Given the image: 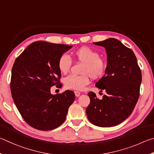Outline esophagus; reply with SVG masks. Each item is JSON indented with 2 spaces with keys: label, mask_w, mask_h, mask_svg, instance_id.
Masks as SVG:
<instances>
[{
  "label": "esophagus",
  "mask_w": 154,
  "mask_h": 154,
  "mask_svg": "<svg viewBox=\"0 0 154 154\" xmlns=\"http://www.w3.org/2000/svg\"><path fill=\"white\" fill-rule=\"evenodd\" d=\"M75 95H77V94H79V91H75Z\"/></svg>",
  "instance_id": "34e87169"
}]
</instances>
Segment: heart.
Here are the masks:
<instances>
[{
	"mask_svg": "<svg viewBox=\"0 0 154 154\" xmlns=\"http://www.w3.org/2000/svg\"><path fill=\"white\" fill-rule=\"evenodd\" d=\"M101 69V64L99 63L96 66V72L99 73ZM86 85V82L82 81L79 79H75V78H72V79L67 80V85L71 88H77V89H80Z\"/></svg>",
	"mask_w": 154,
	"mask_h": 154,
	"instance_id": "obj_1",
	"label": "heart"
}]
</instances>
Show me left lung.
<instances>
[{
  "label": "left lung",
  "mask_w": 154,
  "mask_h": 154,
  "mask_svg": "<svg viewBox=\"0 0 154 154\" xmlns=\"http://www.w3.org/2000/svg\"><path fill=\"white\" fill-rule=\"evenodd\" d=\"M69 48L66 45L34 42L13 66L10 87L13 101L26 122L37 130L51 131L61 125L75 99L72 91L52 95L50 90L61 85L59 61Z\"/></svg>",
  "instance_id": "8db88e82"
}]
</instances>
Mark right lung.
I'll list each match as a JSON object with an SVG mask.
<instances>
[{
  "mask_svg": "<svg viewBox=\"0 0 154 154\" xmlns=\"http://www.w3.org/2000/svg\"><path fill=\"white\" fill-rule=\"evenodd\" d=\"M93 44L106 51L105 74L95 85L104 91L100 99L93 92L88 94L91 101L86 113L94 125L111 127L122 123L133 112L139 97L141 72L133 51L119 40L109 38Z\"/></svg>",
  "mask_w": 154,
  "mask_h": 154,
  "instance_id": "right-lung-1",
  "label": "right lung"
}]
</instances>
